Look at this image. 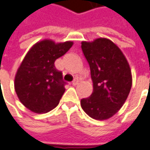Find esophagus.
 <instances>
[{
	"label": "esophagus",
	"instance_id": "obj_1",
	"mask_svg": "<svg viewBox=\"0 0 150 150\" xmlns=\"http://www.w3.org/2000/svg\"><path fill=\"white\" fill-rule=\"evenodd\" d=\"M78 84H79V81L78 80H75L74 81L72 82V86H76V85H78Z\"/></svg>",
	"mask_w": 150,
	"mask_h": 150
}]
</instances>
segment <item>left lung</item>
I'll use <instances>...</instances> for the list:
<instances>
[{
    "mask_svg": "<svg viewBox=\"0 0 150 150\" xmlns=\"http://www.w3.org/2000/svg\"><path fill=\"white\" fill-rule=\"evenodd\" d=\"M89 63L93 92L81 101L84 112L96 120H106L120 110L132 87L129 64L121 49L108 38L81 42Z\"/></svg>",
    "mask_w": 150,
    "mask_h": 150,
    "instance_id": "left-lung-1",
    "label": "left lung"
}]
</instances>
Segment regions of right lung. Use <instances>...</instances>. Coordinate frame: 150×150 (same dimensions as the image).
Masks as SVG:
<instances>
[{
    "instance_id": "right-lung-1",
    "label": "right lung",
    "mask_w": 150,
    "mask_h": 150,
    "mask_svg": "<svg viewBox=\"0 0 150 150\" xmlns=\"http://www.w3.org/2000/svg\"><path fill=\"white\" fill-rule=\"evenodd\" d=\"M73 45V42L44 39L36 42L24 57L15 76L14 86L20 101L36 113L56 108L65 91L61 71L54 62Z\"/></svg>"
}]
</instances>
